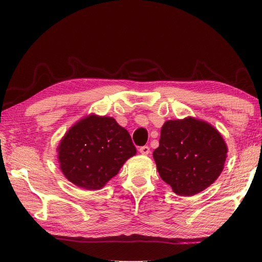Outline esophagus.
<instances>
[{
    "mask_svg": "<svg viewBox=\"0 0 262 262\" xmlns=\"http://www.w3.org/2000/svg\"><path fill=\"white\" fill-rule=\"evenodd\" d=\"M139 151L142 154V155H148L150 152V148L148 147V145H143V147H141L139 149Z\"/></svg>",
    "mask_w": 262,
    "mask_h": 262,
    "instance_id": "obj_1",
    "label": "esophagus"
}]
</instances>
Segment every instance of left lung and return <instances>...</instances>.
<instances>
[{
	"mask_svg": "<svg viewBox=\"0 0 262 262\" xmlns=\"http://www.w3.org/2000/svg\"><path fill=\"white\" fill-rule=\"evenodd\" d=\"M227 154V143L214 126L187 117L164 122L152 156L159 176L172 190L192 196L219 178Z\"/></svg>",
	"mask_w": 262,
	"mask_h": 262,
	"instance_id": "obj_1",
	"label": "left lung"
}]
</instances>
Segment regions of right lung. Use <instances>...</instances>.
I'll list each match as a JSON object with an SVG mask.
<instances>
[{"label":"right lung","mask_w":262,"mask_h":262,"mask_svg":"<svg viewBox=\"0 0 262 262\" xmlns=\"http://www.w3.org/2000/svg\"><path fill=\"white\" fill-rule=\"evenodd\" d=\"M135 154L129 133L115 119L96 114L70 127L57 147L62 173L88 190L103 188Z\"/></svg>","instance_id":"1"}]
</instances>
